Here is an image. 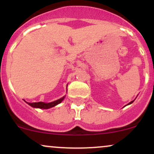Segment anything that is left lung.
<instances>
[{"instance_id":"obj_1","label":"left lung","mask_w":154,"mask_h":154,"mask_svg":"<svg viewBox=\"0 0 154 154\" xmlns=\"http://www.w3.org/2000/svg\"><path fill=\"white\" fill-rule=\"evenodd\" d=\"M133 101H134V100H132V101H131V102H130V103H129L128 104V105H130V104H131V103H133Z\"/></svg>"}]
</instances>
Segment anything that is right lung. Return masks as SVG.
<instances>
[{
  "instance_id": "add662e5",
  "label": "right lung",
  "mask_w": 154,
  "mask_h": 154,
  "mask_svg": "<svg viewBox=\"0 0 154 154\" xmlns=\"http://www.w3.org/2000/svg\"><path fill=\"white\" fill-rule=\"evenodd\" d=\"M65 96L62 97V98H59V99L55 100V101L51 102V103H44V102H37V103H27L29 106H31L33 108H39V109H48L55 106L58 105V104L61 103L62 100L64 99Z\"/></svg>"
}]
</instances>
